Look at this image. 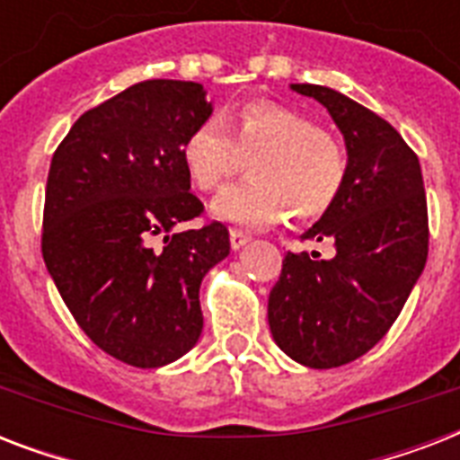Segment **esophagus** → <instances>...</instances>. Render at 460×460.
<instances>
[{
  "label": "esophagus",
  "mask_w": 460,
  "mask_h": 460,
  "mask_svg": "<svg viewBox=\"0 0 460 460\" xmlns=\"http://www.w3.org/2000/svg\"><path fill=\"white\" fill-rule=\"evenodd\" d=\"M229 238H231V248H234V251H241L245 243H251V236H248V234H243V231H238V229H231Z\"/></svg>",
  "instance_id": "obj_1"
}]
</instances>
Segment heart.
<instances>
[{
	"instance_id": "1",
	"label": "heart",
	"mask_w": 460,
	"mask_h": 460,
	"mask_svg": "<svg viewBox=\"0 0 460 460\" xmlns=\"http://www.w3.org/2000/svg\"><path fill=\"white\" fill-rule=\"evenodd\" d=\"M181 162L200 190H215L248 162L251 181L224 188L209 205L219 222L265 229L291 212L313 222L346 183V153L301 111L277 102H248L208 119L181 143Z\"/></svg>"
}]
</instances>
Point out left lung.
I'll return each instance as SVG.
<instances>
[{
  "label": "left lung",
  "mask_w": 460,
  "mask_h": 460,
  "mask_svg": "<svg viewBox=\"0 0 460 460\" xmlns=\"http://www.w3.org/2000/svg\"><path fill=\"white\" fill-rule=\"evenodd\" d=\"M291 90L334 119L349 169L334 205L303 234L334 255L287 252L267 320L288 358L327 370L365 356L399 317L428 260V200L420 162L392 124L327 85Z\"/></svg>",
  "instance_id": "obj_1"
}]
</instances>
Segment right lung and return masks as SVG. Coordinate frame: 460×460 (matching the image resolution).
Returning a JSON list of instances; mask_svg holds the SVG:
<instances>
[{"instance_id": "right-lung-1", "label": "right lung", "mask_w": 460, "mask_h": 460, "mask_svg": "<svg viewBox=\"0 0 460 460\" xmlns=\"http://www.w3.org/2000/svg\"><path fill=\"white\" fill-rule=\"evenodd\" d=\"M200 83H136L85 111L49 164L42 258L95 346L133 367H162L202 332V277L229 255L202 212L181 143L212 117Z\"/></svg>"}]
</instances>
